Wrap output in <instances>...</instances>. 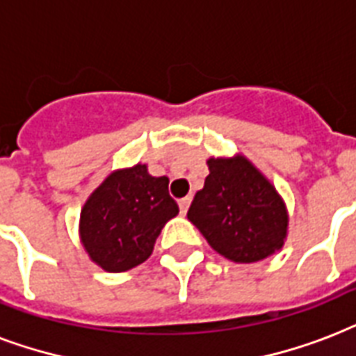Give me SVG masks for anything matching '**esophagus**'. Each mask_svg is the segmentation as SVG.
<instances>
[{
  "instance_id": "1",
  "label": "esophagus",
  "mask_w": 356,
  "mask_h": 356,
  "mask_svg": "<svg viewBox=\"0 0 356 356\" xmlns=\"http://www.w3.org/2000/svg\"><path fill=\"white\" fill-rule=\"evenodd\" d=\"M180 211H181V216H186L187 213V208H189V204H191V197H184L180 198Z\"/></svg>"
}]
</instances>
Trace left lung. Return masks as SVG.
<instances>
[{"label": "left lung", "mask_w": 356, "mask_h": 356, "mask_svg": "<svg viewBox=\"0 0 356 356\" xmlns=\"http://www.w3.org/2000/svg\"><path fill=\"white\" fill-rule=\"evenodd\" d=\"M209 175L187 219L209 247L236 264H252L282 249L288 209L275 186L245 156L209 158Z\"/></svg>", "instance_id": "left-lung-1"}]
</instances>
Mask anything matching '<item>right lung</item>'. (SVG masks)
<instances>
[{"mask_svg":"<svg viewBox=\"0 0 356 356\" xmlns=\"http://www.w3.org/2000/svg\"><path fill=\"white\" fill-rule=\"evenodd\" d=\"M176 216L169 178L148 175L147 165L137 163L111 172L87 198L79 238L96 266L122 273L152 254L161 228Z\"/></svg>","mask_w":356,"mask_h":356,"instance_id":"1","label":"right lung"}]
</instances>
